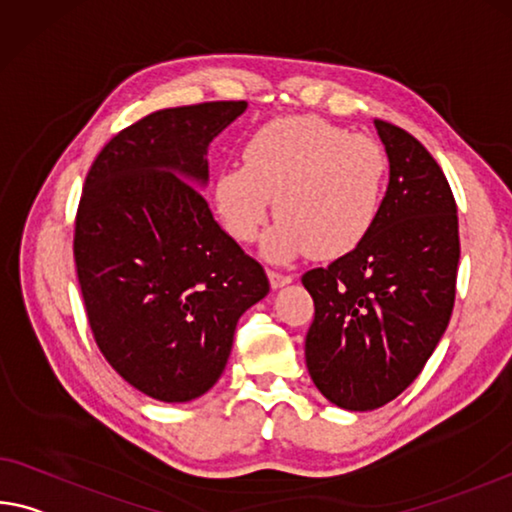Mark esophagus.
Returning <instances> with one entry per match:
<instances>
[{"instance_id":"esophagus-1","label":"esophagus","mask_w":512,"mask_h":512,"mask_svg":"<svg viewBox=\"0 0 512 512\" xmlns=\"http://www.w3.org/2000/svg\"><path fill=\"white\" fill-rule=\"evenodd\" d=\"M269 280H271L273 289H280V287L289 285V282H294V275L282 273V271H269Z\"/></svg>"}]
</instances>
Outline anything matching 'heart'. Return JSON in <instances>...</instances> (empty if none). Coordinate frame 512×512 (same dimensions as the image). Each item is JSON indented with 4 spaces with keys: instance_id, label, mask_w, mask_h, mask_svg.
Returning <instances> with one entry per match:
<instances>
[{
    "instance_id": "obj_1",
    "label": "heart",
    "mask_w": 512,
    "mask_h": 512,
    "mask_svg": "<svg viewBox=\"0 0 512 512\" xmlns=\"http://www.w3.org/2000/svg\"><path fill=\"white\" fill-rule=\"evenodd\" d=\"M243 161L218 173L216 207L234 239L253 241L273 200L278 223L262 241L269 262L351 253L383 207L389 168L383 145L321 118L271 120L248 141Z\"/></svg>"
}]
</instances>
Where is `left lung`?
I'll use <instances>...</instances> for the list:
<instances>
[{"mask_svg":"<svg viewBox=\"0 0 512 512\" xmlns=\"http://www.w3.org/2000/svg\"><path fill=\"white\" fill-rule=\"evenodd\" d=\"M389 184L371 232L326 269L303 275L314 298L307 371L344 410L396 399L449 326L460 259L458 209L442 168L415 136L373 120Z\"/></svg>","mask_w":512,"mask_h":512,"instance_id":"left-lung-1","label":"left lung"}]
</instances>
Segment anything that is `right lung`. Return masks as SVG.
<instances>
[{
	"mask_svg": "<svg viewBox=\"0 0 512 512\" xmlns=\"http://www.w3.org/2000/svg\"><path fill=\"white\" fill-rule=\"evenodd\" d=\"M248 102L161 109L118 132L86 175L75 264L107 362L164 403L198 399L227 364L239 316L269 294L202 198L207 148Z\"/></svg>",
	"mask_w": 512,
	"mask_h": 512,
	"instance_id": "add662e5",
	"label": "right lung"
}]
</instances>
